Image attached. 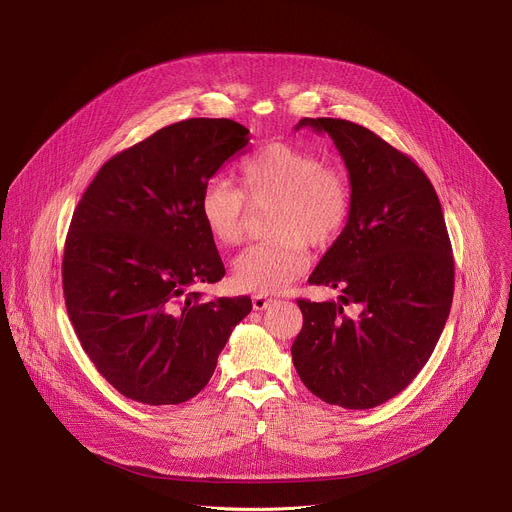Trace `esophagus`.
<instances>
[{
    "instance_id": "1",
    "label": "esophagus",
    "mask_w": 512,
    "mask_h": 512,
    "mask_svg": "<svg viewBox=\"0 0 512 512\" xmlns=\"http://www.w3.org/2000/svg\"><path fill=\"white\" fill-rule=\"evenodd\" d=\"M273 304H275L273 298H267V296H263V294L253 296V308H255L257 312H263V310H267V308L273 306Z\"/></svg>"
}]
</instances>
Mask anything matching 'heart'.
I'll list each match as a JSON object with an SVG mask.
<instances>
[{
    "mask_svg": "<svg viewBox=\"0 0 512 512\" xmlns=\"http://www.w3.org/2000/svg\"><path fill=\"white\" fill-rule=\"evenodd\" d=\"M241 190L212 178L200 192L198 214L210 239L223 247L245 239L249 206H265L269 239L245 249L233 267L247 291L277 294L310 267L312 247H330L344 231L352 184L344 168L296 143L273 141L241 166Z\"/></svg>",
    "mask_w": 512,
    "mask_h": 512,
    "instance_id": "heart-1",
    "label": "heart"
}]
</instances>
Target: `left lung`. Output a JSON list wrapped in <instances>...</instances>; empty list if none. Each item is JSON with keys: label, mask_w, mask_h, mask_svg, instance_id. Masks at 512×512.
Masks as SVG:
<instances>
[{"label": "left lung", "mask_w": 512, "mask_h": 512, "mask_svg": "<svg viewBox=\"0 0 512 512\" xmlns=\"http://www.w3.org/2000/svg\"><path fill=\"white\" fill-rule=\"evenodd\" d=\"M300 127L332 137L352 208L308 279L340 296L298 300L304 326L291 356L322 401L371 409L417 377L450 316L454 257L442 204L425 172L371 129L332 117H304Z\"/></svg>", "instance_id": "obj_1"}]
</instances>
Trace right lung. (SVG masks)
Returning <instances> with one entry per match:
<instances>
[{"label":"right lung","mask_w":512,"mask_h":512,"mask_svg":"<svg viewBox=\"0 0 512 512\" xmlns=\"http://www.w3.org/2000/svg\"><path fill=\"white\" fill-rule=\"evenodd\" d=\"M249 143L233 119L162 127L101 166L68 229V318L97 371L127 399L178 405L210 381L251 298L206 300L194 283L225 265L198 214L200 192Z\"/></svg>","instance_id":"1"}]
</instances>
